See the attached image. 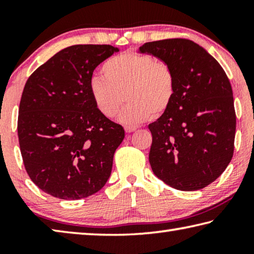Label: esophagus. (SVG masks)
Masks as SVG:
<instances>
[{"instance_id": "esophagus-1", "label": "esophagus", "mask_w": 254, "mask_h": 254, "mask_svg": "<svg viewBox=\"0 0 254 254\" xmlns=\"http://www.w3.org/2000/svg\"><path fill=\"white\" fill-rule=\"evenodd\" d=\"M124 130H126L127 133H131L133 131H135L136 127H132V126H127L126 127H124Z\"/></svg>"}]
</instances>
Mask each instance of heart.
<instances>
[{"label":"heart","instance_id":"b5f03b06","mask_svg":"<svg viewBox=\"0 0 254 254\" xmlns=\"http://www.w3.org/2000/svg\"><path fill=\"white\" fill-rule=\"evenodd\" d=\"M101 70L104 77L92 78L89 93L98 112L107 119L115 117L127 100L119 120L135 126L162 117L175 100L176 75L165 60L124 53L107 59Z\"/></svg>","mask_w":254,"mask_h":254}]
</instances>
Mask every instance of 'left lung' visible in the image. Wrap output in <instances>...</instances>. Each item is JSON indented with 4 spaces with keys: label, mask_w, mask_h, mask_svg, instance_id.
<instances>
[{
    "label": "left lung",
    "mask_w": 254,
    "mask_h": 254,
    "mask_svg": "<svg viewBox=\"0 0 254 254\" xmlns=\"http://www.w3.org/2000/svg\"><path fill=\"white\" fill-rule=\"evenodd\" d=\"M139 51L169 63L177 85L169 110L148 127L153 174L178 190L208 186L226 169L234 152L236 115L224 69L188 39L145 42Z\"/></svg>",
    "instance_id": "8db88e82"
}]
</instances>
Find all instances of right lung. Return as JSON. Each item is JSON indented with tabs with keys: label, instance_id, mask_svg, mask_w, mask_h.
Wrapping results in <instances>:
<instances>
[{
	"label": "right lung",
	"instance_id": "1",
	"mask_svg": "<svg viewBox=\"0 0 254 254\" xmlns=\"http://www.w3.org/2000/svg\"><path fill=\"white\" fill-rule=\"evenodd\" d=\"M118 51L110 45L67 47L25 83L18 118L24 168L56 198H85L110 178L124 128L98 112L89 83L94 69Z\"/></svg>",
	"mask_w": 254,
	"mask_h": 254
}]
</instances>
